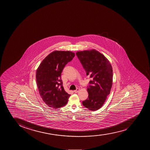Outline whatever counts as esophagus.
Instances as JSON below:
<instances>
[{"label":"esophagus","mask_w":150,"mask_h":150,"mask_svg":"<svg viewBox=\"0 0 150 150\" xmlns=\"http://www.w3.org/2000/svg\"><path fill=\"white\" fill-rule=\"evenodd\" d=\"M79 91H80V89H79V88H77V89L75 90V91H74V92H75V93H78Z\"/></svg>","instance_id":"esophagus-1"}]
</instances>
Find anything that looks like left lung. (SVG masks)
I'll return each instance as SVG.
<instances>
[{"instance_id":"8db88e82","label":"left lung","mask_w":150,"mask_h":150,"mask_svg":"<svg viewBox=\"0 0 150 150\" xmlns=\"http://www.w3.org/2000/svg\"><path fill=\"white\" fill-rule=\"evenodd\" d=\"M76 55L86 75L90 77L87 91L88 96L83 105L94 111L101 108L110 94L112 85V68L104 55L95 49L79 51Z\"/></svg>"}]
</instances>
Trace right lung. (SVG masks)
<instances>
[{"mask_svg": "<svg viewBox=\"0 0 150 150\" xmlns=\"http://www.w3.org/2000/svg\"><path fill=\"white\" fill-rule=\"evenodd\" d=\"M75 53L55 51L49 54L39 65L36 78L39 93L44 102L52 108H60L67 104L70 95L64 89L61 73Z\"/></svg>", "mask_w": 150, "mask_h": 150, "instance_id": "right-lung-1", "label": "right lung"}]
</instances>
